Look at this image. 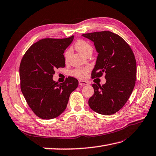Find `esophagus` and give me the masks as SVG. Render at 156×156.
<instances>
[{"mask_svg": "<svg viewBox=\"0 0 156 156\" xmlns=\"http://www.w3.org/2000/svg\"><path fill=\"white\" fill-rule=\"evenodd\" d=\"M79 85H80V86H85V85H88V82H87L86 81L79 80Z\"/></svg>", "mask_w": 156, "mask_h": 156, "instance_id": "1", "label": "esophagus"}]
</instances>
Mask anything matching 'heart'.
Returning a JSON list of instances; mask_svg holds the SVG:
<instances>
[{
	"label": "heart",
	"mask_w": 156,
	"mask_h": 156,
	"mask_svg": "<svg viewBox=\"0 0 156 156\" xmlns=\"http://www.w3.org/2000/svg\"><path fill=\"white\" fill-rule=\"evenodd\" d=\"M75 48L76 49L78 52H81L82 54H84V55H86L88 53L92 52L93 48L92 45L90 44L89 42H86L84 40H79L76 42L75 43ZM71 53V50L70 49H68L64 54V58L65 60H67L69 58L70 55ZM90 70V68L88 66L87 67H80L75 68L72 71V74L74 76V77L78 78L80 79H84L87 74V72H88Z\"/></svg>",
	"instance_id": "obj_1"
}]
</instances>
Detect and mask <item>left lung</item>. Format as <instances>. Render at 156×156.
<instances>
[{"instance_id":"8db88e82","label":"left lung","mask_w":156,"mask_h":156,"mask_svg":"<svg viewBox=\"0 0 156 156\" xmlns=\"http://www.w3.org/2000/svg\"><path fill=\"white\" fill-rule=\"evenodd\" d=\"M94 42L98 55L92 78L104 74L105 84H92L94 95L90 98V108L97 113L111 115L124 106L134 88L136 61L132 50L124 39L110 31L82 34Z\"/></svg>"}]
</instances>
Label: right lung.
Listing matches in <instances>:
<instances>
[{
    "label": "right lung",
    "mask_w": 156,
    "mask_h": 156,
    "mask_svg": "<svg viewBox=\"0 0 156 156\" xmlns=\"http://www.w3.org/2000/svg\"><path fill=\"white\" fill-rule=\"evenodd\" d=\"M73 39L74 36L40 40L28 49L21 60V91L29 107L42 119H53L62 113L70 94L78 86V80L73 77L59 84L52 79L54 70L65 66L63 54Z\"/></svg>",
    "instance_id": "1"
}]
</instances>
